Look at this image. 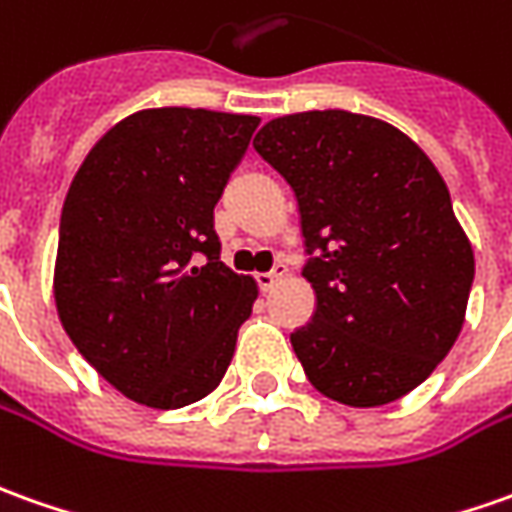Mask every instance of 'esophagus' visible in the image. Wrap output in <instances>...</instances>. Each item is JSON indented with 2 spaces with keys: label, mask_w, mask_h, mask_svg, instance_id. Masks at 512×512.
Here are the masks:
<instances>
[{
  "label": "esophagus",
  "mask_w": 512,
  "mask_h": 512,
  "mask_svg": "<svg viewBox=\"0 0 512 512\" xmlns=\"http://www.w3.org/2000/svg\"><path fill=\"white\" fill-rule=\"evenodd\" d=\"M285 271H288V269H285L283 263H277V266H274L271 271H263V274H257L255 280H257V285H260V291H269L271 285L277 283V280H283Z\"/></svg>",
  "instance_id": "obj_1"
}]
</instances>
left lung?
<instances>
[{
    "label": "left lung",
    "mask_w": 512,
    "mask_h": 512,
    "mask_svg": "<svg viewBox=\"0 0 512 512\" xmlns=\"http://www.w3.org/2000/svg\"><path fill=\"white\" fill-rule=\"evenodd\" d=\"M255 151L300 207L316 311L291 347L308 381L358 409L398 401L454 347L474 283L443 176L395 125L342 109L277 117Z\"/></svg>",
    "instance_id": "8db88e82"
}]
</instances>
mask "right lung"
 Wrapping results in <instances>:
<instances>
[{
  "label": "right lung",
  "instance_id": "1",
  "mask_svg": "<svg viewBox=\"0 0 512 512\" xmlns=\"http://www.w3.org/2000/svg\"><path fill=\"white\" fill-rule=\"evenodd\" d=\"M260 117L145 109L69 184L55 257L66 336L131 401L182 409L227 373L257 285L221 263L212 210Z\"/></svg>",
  "mask_w": 512,
  "mask_h": 512
}]
</instances>
